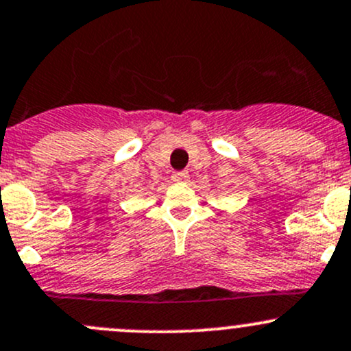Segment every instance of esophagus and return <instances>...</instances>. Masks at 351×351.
<instances>
[{
	"label": "esophagus",
	"mask_w": 351,
	"mask_h": 351,
	"mask_svg": "<svg viewBox=\"0 0 351 351\" xmlns=\"http://www.w3.org/2000/svg\"><path fill=\"white\" fill-rule=\"evenodd\" d=\"M173 180L180 183H186L190 180V175H188V171H176L173 173Z\"/></svg>",
	"instance_id": "34e87169"
}]
</instances>
